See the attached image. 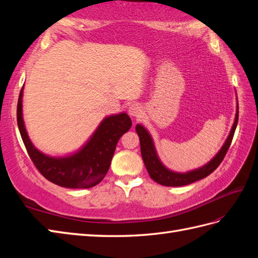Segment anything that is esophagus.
<instances>
[{
  "instance_id": "1",
  "label": "esophagus",
  "mask_w": 258,
  "mask_h": 258,
  "mask_svg": "<svg viewBox=\"0 0 258 258\" xmlns=\"http://www.w3.org/2000/svg\"><path fill=\"white\" fill-rule=\"evenodd\" d=\"M142 113H143V111H142V107L141 105H139V104H132V105H130L128 107V114L131 115V116L133 117H140Z\"/></svg>"
}]
</instances>
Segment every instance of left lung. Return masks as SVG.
<instances>
[{
    "mask_svg": "<svg viewBox=\"0 0 258 258\" xmlns=\"http://www.w3.org/2000/svg\"><path fill=\"white\" fill-rule=\"evenodd\" d=\"M237 122H238V103L236 106V115H235L234 124L232 126L231 132H229L228 138L226 139L225 143H224V145L222 146V149L218 151L217 154L214 156L207 164H205L204 166L193 169V171L186 172V173H178V172L171 171V169H168L165 165H164V164L161 162L160 157L157 155L154 142H153V139L151 134L149 133V131H147L142 124H138L135 126V130L140 138L141 154L151 178L163 186H184L190 183H194L196 180H200L202 178H205L211 173L215 171V169L218 167V165H220L222 161L224 160V157H225L229 146H231L235 130H236V126H237Z\"/></svg>",
    "mask_w": 258,
    "mask_h": 258,
    "instance_id": "8db88e82",
    "label": "left lung"
}]
</instances>
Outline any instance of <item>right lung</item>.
<instances>
[{"label":"right lung","mask_w":258,"mask_h":258,"mask_svg":"<svg viewBox=\"0 0 258 258\" xmlns=\"http://www.w3.org/2000/svg\"><path fill=\"white\" fill-rule=\"evenodd\" d=\"M22 87L18 102V126L32 162L50 182L67 188H90L105 177L111 165L117 142L132 126V119L125 112L104 118L89 141L73 154L50 156L38 151L27 135L23 109Z\"/></svg>","instance_id":"1"}]
</instances>
